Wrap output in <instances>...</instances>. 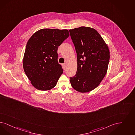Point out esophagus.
Returning a JSON list of instances; mask_svg holds the SVG:
<instances>
[{
    "instance_id": "esophagus-1",
    "label": "esophagus",
    "mask_w": 135,
    "mask_h": 135,
    "mask_svg": "<svg viewBox=\"0 0 135 135\" xmlns=\"http://www.w3.org/2000/svg\"><path fill=\"white\" fill-rule=\"evenodd\" d=\"M66 64H63V69L65 70V69H66Z\"/></svg>"
}]
</instances>
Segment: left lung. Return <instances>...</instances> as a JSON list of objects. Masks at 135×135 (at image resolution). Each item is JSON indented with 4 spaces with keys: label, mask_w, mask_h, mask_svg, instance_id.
<instances>
[{
    "label": "left lung",
    "mask_w": 135,
    "mask_h": 135,
    "mask_svg": "<svg viewBox=\"0 0 135 135\" xmlns=\"http://www.w3.org/2000/svg\"><path fill=\"white\" fill-rule=\"evenodd\" d=\"M69 32L77 57L76 74L70 77V83L79 92H88L98 87L107 73L109 48L94 28L81 26Z\"/></svg>",
    "instance_id": "obj_1"
}]
</instances>
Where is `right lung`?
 I'll return each instance as SVG.
<instances>
[{"label": "right lung", "mask_w": 135, "mask_h": 135, "mask_svg": "<svg viewBox=\"0 0 135 135\" xmlns=\"http://www.w3.org/2000/svg\"><path fill=\"white\" fill-rule=\"evenodd\" d=\"M69 36L68 30L41 29L27 43L23 59L24 71L33 86L47 91L53 88L63 72L58 62V47Z\"/></svg>", "instance_id": "add662e5"}]
</instances>
